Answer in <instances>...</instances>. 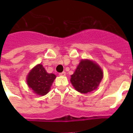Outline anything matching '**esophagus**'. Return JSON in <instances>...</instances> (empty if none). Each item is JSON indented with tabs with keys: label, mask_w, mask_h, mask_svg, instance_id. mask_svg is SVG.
<instances>
[{
	"label": "esophagus",
	"mask_w": 133,
	"mask_h": 133,
	"mask_svg": "<svg viewBox=\"0 0 133 133\" xmlns=\"http://www.w3.org/2000/svg\"><path fill=\"white\" fill-rule=\"evenodd\" d=\"M59 75H60V76H65V72L63 71V72H62V73H59Z\"/></svg>",
	"instance_id": "1"
}]
</instances>
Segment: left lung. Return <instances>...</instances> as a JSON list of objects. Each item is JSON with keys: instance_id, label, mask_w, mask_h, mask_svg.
Returning <instances> with one entry per match:
<instances>
[{"instance_id": "left-lung-1", "label": "left lung", "mask_w": 133, "mask_h": 133, "mask_svg": "<svg viewBox=\"0 0 133 133\" xmlns=\"http://www.w3.org/2000/svg\"><path fill=\"white\" fill-rule=\"evenodd\" d=\"M102 78V70L96 63L82 60L71 75V82L77 91L88 93L97 88Z\"/></svg>"}]
</instances>
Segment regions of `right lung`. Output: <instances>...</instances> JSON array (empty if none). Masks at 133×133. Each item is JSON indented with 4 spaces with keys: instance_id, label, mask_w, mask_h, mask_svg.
<instances>
[{
    "instance_id": "1",
    "label": "right lung",
    "mask_w": 133,
    "mask_h": 133,
    "mask_svg": "<svg viewBox=\"0 0 133 133\" xmlns=\"http://www.w3.org/2000/svg\"><path fill=\"white\" fill-rule=\"evenodd\" d=\"M56 76L48 73L42 64L35 67L28 74L27 83L33 92L39 95H45L49 91Z\"/></svg>"
}]
</instances>
